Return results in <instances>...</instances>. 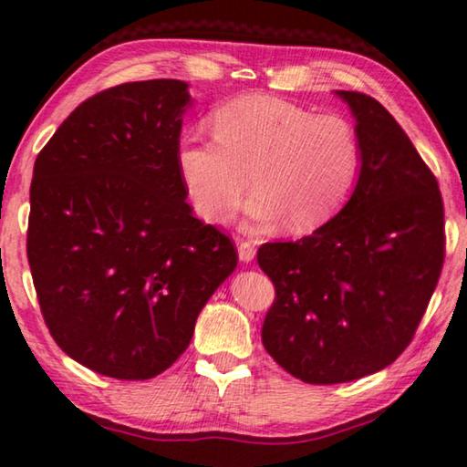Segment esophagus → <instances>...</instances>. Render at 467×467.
<instances>
[{"label": "esophagus", "instance_id": "1", "mask_svg": "<svg viewBox=\"0 0 467 467\" xmlns=\"http://www.w3.org/2000/svg\"><path fill=\"white\" fill-rule=\"evenodd\" d=\"M239 259L243 264H251L253 259H255V247H253V244L247 241L241 243L239 244Z\"/></svg>", "mask_w": 467, "mask_h": 467}]
</instances>
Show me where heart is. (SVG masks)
I'll use <instances>...</instances> for the list:
<instances>
[{
	"label": "heart",
	"mask_w": 467,
	"mask_h": 467,
	"mask_svg": "<svg viewBox=\"0 0 467 467\" xmlns=\"http://www.w3.org/2000/svg\"><path fill=\"white\" fill-rule=\"evenodd\" d=\"M210 123L214 140L183 138L175 152L181 185L205 223L234 214L244 171L255 187L244 205L249 228L284 223L295 234L313 233L350 193L360 148L342 117L255 92L218 107Z\"/></svg>",
	"instance_id": "1"
}]
</instances>
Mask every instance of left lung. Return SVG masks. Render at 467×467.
<instances>
[{"instance_id": "obj_1", "label": "left lung", "mask_w": 467, "mask_h": 467, "mask_svg": "<svg viewBox=\"0 0 467 467\" xmlns=\"http://www.w3.org/2000/svg\"><path fill=\"white\" fill-rule=\"evenodd\" d=\"M334 94L357 121L350 200L313 234L257 251L275 286L262 342L284 370L315 385L389 367L412 342L445 257L439 183L412 141L381 102Z\"/></svg>"}]
</instances>
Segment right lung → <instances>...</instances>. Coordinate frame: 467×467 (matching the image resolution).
I'll list each match as a JSON object with an SVG mask.
<instances>
[{"instance_id":"add662e5","label":"right lung","mask_w":467,"mask_h":467,"mask_svg":"<svg viewBox=\"0 0 467 467\" xmlns=\"http://www.w3.org/2000/svg\"><path fill=\"white\" fill-rule=\"evenodd\" d=\"M192 105L181 80L115 86L36 156L26 251L38 305L61 350L94 373L167 370L236 267L234 244L193 216L177 172Z\"/></svg>"}]
</instances>
